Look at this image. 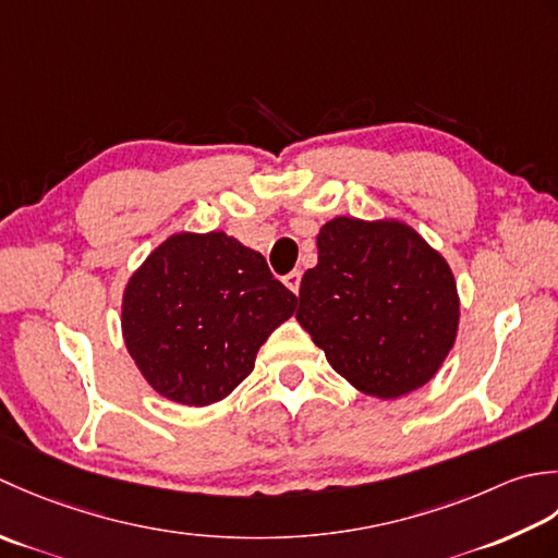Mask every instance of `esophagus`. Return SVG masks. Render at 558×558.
I'll return each mask as SVG.
<instances>
[{
    "label": "esophagus",
    "mask_w": 558,
    "mask_h": 558,
    "mask_svg": "<svg viewBox=\"0 0 558 558\" xmlns=\"http://www.w3.org/2000/svg\"><path fill=\"white\" fill-rule=\"evenodd\" d=\"M283 283H287V289H291L293 293H299V289H301V269L289 271V275L283 277Z\"/></svg>",
    "instance_id": "1"
}]
</instances>
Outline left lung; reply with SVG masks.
Instances as JSON below:
<instances>
[{"instance_id": "8db88e82", "label": "left lung", "mask_w": 558, "mask_h": 558, "mask_svg": "<svg viewBox=\"0 0 558 558\" xmlns=\"http://www.w3.org/2000/svg\"><path fill=\"white\" fill-rule=\"evenodd\" d=\"M299 301L295 320L329 366L378 400L426 385L458 337L460 295L448 263L397 219L327 221Z\"/></svg>"}]
</instances>
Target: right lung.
I'll use <instances>...</instances> for the list:
<instances>
[{
    "mask_svg": "<svg viewBox=\"0 0 558 558\" xmlns=\"http://www.w3.org/2000/svg\"><path fill=\"white\" fill-rule=\"evenodd\" d=\"M295 303L267 259L235 238L175 233L124 287L122 337L158 395L207 407L253 373L259 347Z\"/></svg>",
    "mask_w": 558,
    "mask_h": 558,
    "instance_id": "obj_1",
    "label": "right lung"
}]
</instances>
